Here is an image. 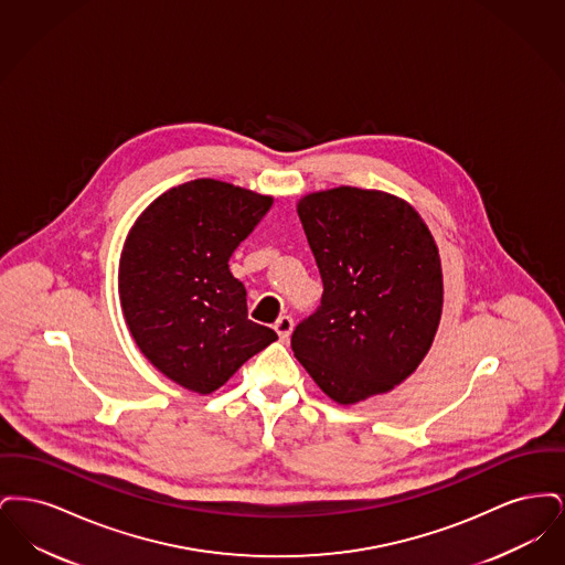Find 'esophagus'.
Wrapping results in <instances>:
<instances>
[{
  "label": "esophagus",
  "mask_w": 565,
  "mask_h": 565,
  "mask_svg": "<svg viewBox=\"0 0 565 565\" xmlns=\"http://www.w3.org/2000/svg\"><path fill=\"white\" fill-rule=\"evenodd\" d=\"M292 328H295V322H292L290 316H281V318L275 322V330H277V334H279L281 341H288V339H290Z\"/></svg>",
  "instance_id": "esophagus-1"
}]
</instances>
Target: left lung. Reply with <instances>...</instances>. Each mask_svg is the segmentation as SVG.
Returning a JSON list of instances; mask_svg holds the SVG:
<instances>
[{
  "instance_id": "1",
  "label": "left lung",
  "mask_w": 565,
  "mask_h": 565,
  "mask_svg": "<svg viewBox=\"0 0 565 565\" xmlns=\"http://www.w3.org/2000/svg\"><path fill=\"white\" fill-rule=\"evenodd\" d=\"M298 215L323 295L292 332L296 360L334 403L390 392L419 366L440 322L428 226L401 199L351 186L307 194Z\"/></svg>"
}]
</instances>
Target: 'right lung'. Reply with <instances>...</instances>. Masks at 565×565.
I'll use <instances>...</instances> for the list:
<instances>
[{
  "instance_id": "1",
  "label": "right lung",
  "mask_w": 565,
  "mask_h": 565,
  "mask_svg": "<svg viewBox=\"0 0 565 565\" xmlns=\"http://www.w3.org/2000/svg\"><path fill=\"white\" fill-rule=\"evenodd\" d=\"M273 199L215 180L161 194L125 242L118 292L137 348L171 381L210 394L277 334L247 320L228 260Z\"/></svg>"
}]
</instances>
